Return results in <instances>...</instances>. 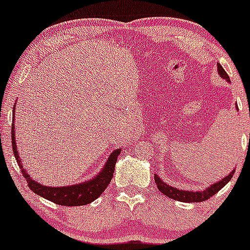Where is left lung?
Returning a JSON list of instances; mask_svg holds the SVG:
<instances>
[{
  "label": "left lung",
  "mask_w": 250,
  "mask_h": 250,
  "mask_svg": "<svg viewBox=\"0 0 250 250\" xmlns=\"http://www.w3.org/2000/svg\"><path fill=\"white\" fill-rule=\"evenodd\" d=\"M216 65H218V75L229 83V81H230L229 80V76L227 75L224 68L222 67V65H220V63H216ZM235 107L238 109V105L235 106ZM234 171H235V170H233V171H230L228 175L224 176L223 179H220L219 182L213 183V184L209 185V187L205 188V189H203V190L198 191L184 190V189H178V188L171 187V185L167 184V183H165L160 176L156 175V174L154 175V179H155V184L156 187H158L159 190L164 194V195H167V198H170V199L178 200V202L183 203H200L205 202V200H208L209 198H211L214 194L218 193L222 188H224L225 185L228 184V183L230 182V179L233 178Z\"/></svg>",
  "instance_id": "obj_1"
}]
</instances>
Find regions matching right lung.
<instances>
[{"instance_id": "add662e5", "label": "right lung", "mask_w": 250, "mask_h": 250, "mask_svg": "<svg viewBox=\"0 0 250 250\" xmlns=\"http://www.w3.org/2000/svg\"><path fill=\"white\" fill-rule=\"evenodd\" d=\"M16 107V105H15ZM15 107H13V119H15ZM11 139H12V149L13 155L16 158L19 167L21 169L22 175L25 176L27 180V185L31 190L37 195L42 196L45 199L55 203V204L63 205V207H80V205L90 204L95 199H98L99 196L104 193L109 183L111 182L114 176V170L118 156L120 155L121 149H115L107 158V161L103 167V169L99 171L94 178L81 182L80 184L66 185V187H48V185L40 184L35 182L34 178L27 173V170L23 167L20 159V154L17 151L16 146V136H15V126L12 124V131H11Z\"/></svg>"}]
</instances>
